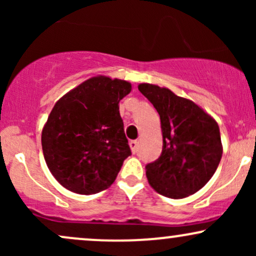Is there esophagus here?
I'll list each match as a JSON object with an SVG mask.
<instances>
[{"mask_svg": "<svg viewBox=\"0 0 256 256\" xmlns=\"http://www.w3.org/2000/svg\"><path fill=\"white\" fill-rule=\"evenodd\" d=\"M128 144H130V146H131V150H132V152H137V146H138V142L137 140H130V143H128Z\"/></svg>", "mask_w": 256, "mask_h": 256, "instance_id": "esophagus-1", "label": "esophagus"}]
</instances>
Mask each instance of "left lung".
Segmentation results:
<instances>
[{"instance_id":"1","label":"left lung","mask_w":256,"mask_h":256,"mask_svg":"<svg viewBox=\"0 0 256 256\" xmlns=\"http://www.w3.org/2000/svg\"><path fill=\"white\" fill-rule=\"evenodd\" d=\"M138 90L158 110L162 130V152L146 164L149 184L161 195L183 198L204 188L218 168L222 148L219 126L190 100L152 84Z\"/></svg>"}]
</instances>
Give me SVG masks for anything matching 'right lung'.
Segmentation results:
<instances>
[{
  "instance_id": "right-lung-1",
  "label": "right lung",
  "mask_w": 256,
  "mask_h": 256,
  "mask_svg": "<svg viewBox=\"0 0 256 256\" xmlns=\"http://www.w3.org/2000/svg\"><path fill=\"white\" fill-rule=\"evenodd\" d=\"M130 91L125 80L94 77L55 104L42 148L52 174L66 189L91 195L114 183L131 155L118 106Z\"/></svg>"
}]
</instances>
